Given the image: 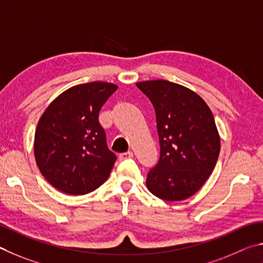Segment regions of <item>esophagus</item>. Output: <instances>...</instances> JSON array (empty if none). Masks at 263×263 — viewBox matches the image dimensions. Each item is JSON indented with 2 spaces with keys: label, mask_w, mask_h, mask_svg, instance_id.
Wrapping results in <instances>:
<instances>
[{
  "label": "esophagus",
  "mask_w": 263,
  "mask_h": 263,
  "mask_svg": "<svg viewBox=\"0 0 263 263\" xmlns=\"http://www.w3.org/2000/svg\"><path fill=\"white\" fill-rule=\"evenodd\" d=\"M133 156H134V154H133L132 151H127V153L120 154L119 155V159L120 160H126V159H129V158H133Z\"/></svg>",
  "instance_id": "34e87169"
}]
</instances>
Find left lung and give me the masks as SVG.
Returning a JSON list of instances; mask_svg holds the SVG:
<instances>
[{
    "instance_id": "left-lung-1",
    "label": "left lung",
    "mask_w": 263,
    "mask_h": 263,
    "mask_svg": "<svg viewBox=\"0 0 263 263\" xmlns=\"http://www.w3.org/2000/svg\"><path fill=\"white\" fill-rule=\"evenodd\" d=\"M136 86L154 105L160 145L146 187L165 201L186 200L203 186L217 163L220 140L214 115L199 95L177 83L155 80Z\"/></svg>"
}]
</instances>
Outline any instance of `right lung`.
Masks as SVG:
<instances>
[{
	"label": "right lung",
	"mask_w": 263,
	"mask_h": 263,
	"mask_svg": "<svg viewBox=\"0 0 263 263\" xmlns=\"http://www.w3.org/2000/svg\"><path fill=\"white\" fill-rule=\"evenodd\" d=\"M118 85L91 82L70 87L48 105L34 135V158L50 185L84 195L108 178L117 160L107 148L99 110Z\"/></svg>",
	"instance_id": "add662e5"
}]
</instances>
